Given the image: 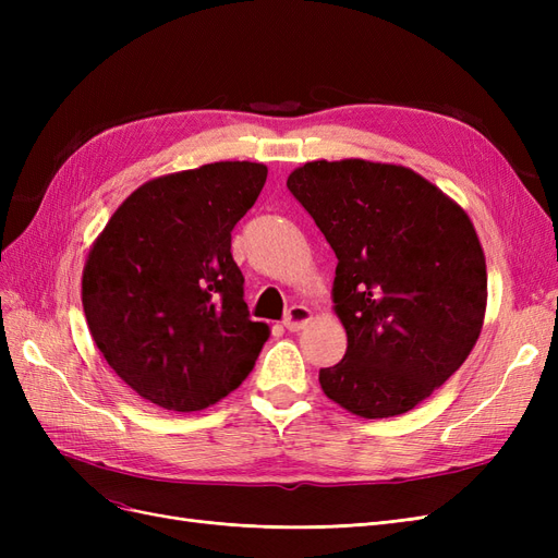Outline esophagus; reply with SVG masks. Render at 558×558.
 <instances>
[{"instance_id":"34e87169","label":"esophagus","mask_w":558,"mask_h":558,"mask_svg":"<svg viewBox=\"0 0 558 558\" xmlns=\"http://www.w3.org/2000/svg\"><path fill=\"white\" fill-rule=\"evenodd\" d=\"M312 310L305 307V305H293L289 312H286V318H283V328L291 330V332H298L302 328H307L312 324Z\"/></svg>"}]
</instances>
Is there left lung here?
<instances>
[{
  "instance_id": "left-lung-1",
  "label": "left lung",
  "mask_w": 558,
  "mask_h": 558,
  "mask_svg": "<svg viewBox=\"0 0 558 558\" xmlns=\"http://www.w3.org/2000/svg\"><path fill=\"white\" fill-rule=\"evenodd\" d=\"M286 185L337 256L347 353L320 369V388L363 418L414 410L482 332L486 260L470 216L402 165L314 160Z\"/></svg>"
}]
</instances>
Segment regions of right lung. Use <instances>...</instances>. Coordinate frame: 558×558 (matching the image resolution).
<instances>
[{
    "instance_id": "1",
    "label": "right lung",
    "mask_w": 558,
    "mask_h": 558,
    "mask_svg": "<svg viewBox=\"0 0 558 558\" xmlns=\"http://www.w3.org/2000/svg\"><path fill=\"white\" fill-rule=\"evenodd\" d=\"M265 179L267 167L248 160L150 179L88 251L81 300L93 340L158 408H209L246 379L267 342L230 253V232Z\"/></svg>"
}]
</instances>
